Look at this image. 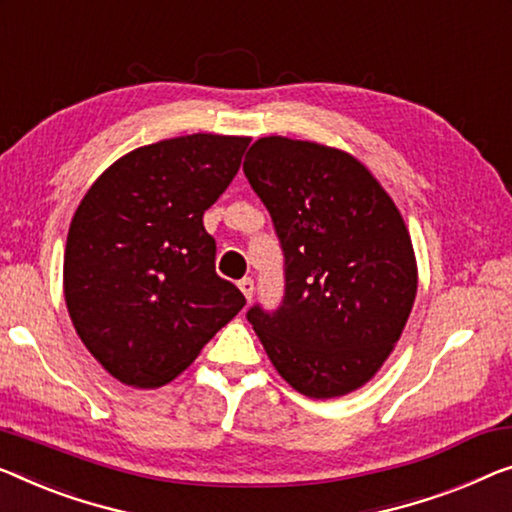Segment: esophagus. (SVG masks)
I'll return each mask as SVG.
<instances>
[{
	"label": "esophagus",
	"mask_w": 512,
	"mask_h": 512,
	"mask_svg": "<svg viewBox=\"0 0 512 512\" xmlns=\"http://www.w3.org/2000/svg\"><path fill=\"white\" fill-rule=\"evenodd\" d=\"M239 289L243 292V296H246V299L250 301V299H253V292H255V282L250 278H243V280H239Z\"/></svg>",
	"instance_id": "1"
}]
</instances>
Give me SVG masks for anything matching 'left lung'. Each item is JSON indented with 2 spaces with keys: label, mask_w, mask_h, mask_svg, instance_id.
Listing matches in <instances>:
<instances>
[{
  "label": "left lung",
  "mask_w": 512,
  "mask_h": 512,
  "mask_svg": "<svg viewBox=\"0 0 512 512\" xmlns=\"http://www.w3.org/2000/svg\"><path fill=\"white\" fill-rule=\"evenodd\" d=\"M243 172L285 253V299L248 310L273 368L315 400L377 375L418 289L402 213L361 160L319 142L259 137Z\"/></svg>",
  "instance_id": "1"
}]
</instances>
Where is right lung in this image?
Instances as JSON below:
<instances>
[{"mask_svg":"<svg viewBox=\"0 0 512 512\" xmlns=\"http://www.w3.org/2000/svg\"><path fill=\"white\" fill-rule=\"evenodd\" d=\"M248 144L193 133L133 149L75 209L66 308L89 354L121 384L165 386L246 305L216 273V241L202 216L236 177Z\"/></svg>","mask_w":512,"mask_h":512,"instance_id":"obj_1","label":"right lung"}]
</instances>
